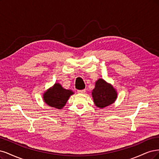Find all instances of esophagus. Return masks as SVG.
<instances>
[{"label": "esophagus", "mask_w": 159, "mask_h": 159, "mask_svg": "<svg viewBox=\"0 0 159 159\" xmlns=\"http://www.w3.org/2000/svg\"><path fill=\"white\" fill-rule=\"evenodd\" d=\"M85 92H86L85 89H84V90H78V93H79V94H84V93H85Z\"/></svg>", "instance_id": "esophagus-1"}]
</instances>
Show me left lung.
I'll return each instance as SVG.
<instances>
[{"instance_id": "1", "label": "left lung", "mask_w": 159, "mask_h": 159, "mask_svg": "<svg viewBox=\"0 0 159 159\" xmlns=\"http://www.w3.org/2000/svg\"><path fill=\"white\" fill-rule=\"evenodd\" d=\"M92 96L96 107L104 108L113 103L117 98L116 90L103 79H98L92 91Z\"/></svg>"}]
</instances>
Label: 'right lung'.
Segmentation results:
<instances>
[{"instance_id": "obj_1", "label": "right lung", "mask_w": 159, "mask_h": 159, "mask_svg": "<svg viewBox=\"0 0 159 159\" xmlns=\"http://www.w3.org/2000/svg\"><path fill=\"white\" fill-rule=\"evenodd\" d=\"M73 94H74V92L65 89L61 84L56 83L52 87L44 92L43 100L48 106L61 110L65 106L69 97Z\"/></svg>"}]
</instances>
